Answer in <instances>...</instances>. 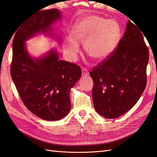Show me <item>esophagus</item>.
Wrapping results in <instances>:
<instances>
[{
	"label": "esophagus",
	"mask_w": 157,
	"mask_h": 157,
	"mask_svg": "<svg viewBox=\"0 0 157 157\" xmlns=\"http://www.w3.org/2000/svg\"><path fill=\"white\" fill-rule=\"evenodd\" d=\"M82 76H87L89 75V71L86 68H82Z\"/></svg>",
	"instance_id": "1"
}]
</instances>
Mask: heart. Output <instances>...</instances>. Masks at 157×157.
<instances>
[{
  "label": "heart",
  "instance_id": "obj_1",
  "mask_svg": "<svg viewBox=\"0 0 157 157\" xmlns=\"http://www.w3.org/2000/svg\"><path fill=\"white\" fill-rule=\"evenodd\" d=\"M120 27L114 20L97 15L82 18L73 26L71 38L64 41L68 57L74 60L79 52V43L84 44L86 54L94 61L106 59L116 47L119 38Z\"/></svg>",
  "mask_w": 157,
  "mask_h": 157
}]
</instances>
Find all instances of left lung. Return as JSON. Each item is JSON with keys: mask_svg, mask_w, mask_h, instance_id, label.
I'll return each mask as SVG.
<instances>
[{"mask_svg": "<svg viewBox=\"0 0 157 157\" xmlns=\"http://www.w3.org/2000/svg\"><path fill=\"white\" fill-rule=\"evenodd\" d=\"M148 59L142 32L129 21L117 49L90 72L93 103L100 115L119 117L136 104L146 88Z\"/></svg>", "mask_w": 157, "mask_h": 157, "instance_id": "1", "label": "left lung"}]
</instances>
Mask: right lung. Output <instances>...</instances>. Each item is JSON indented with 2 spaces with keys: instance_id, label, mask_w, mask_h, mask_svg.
<instances>
[{
  "instance_id": "1",
  "label": "right lung",
  "mask_w": 157,
  "mask_h": 157,
  "mask_svg": "<svg viewBox=\"0 0 157 157\" xmlns=\"http://www.w3.org/2000/svg\"><path fill=\"white\" fill-rule=\"evenodd\" d=\"M61 13L56 9L34 13L20 25L13 41V81L26 107L46 121H57L69 113L70 90L82 71L74 63L59 60L56 48L38 57L31 55L25 42L42 34L61 42L52 26L62 19Z\"/></svg>"
}]
</instances>
